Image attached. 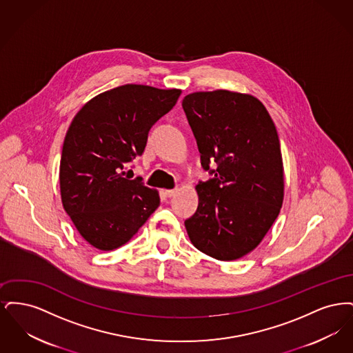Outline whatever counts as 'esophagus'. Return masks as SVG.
Segmentation results:
<instances>
[{"instance_id":"34e87169","label":"esophagus","mask_w":353,"mask_h":353,"mask_svg":"<svg viewBox=\"0 0 353 353\" xmlns=\"http://www.w3.org/2000/svg\"><path fill=\"white\" fill-rule=\"evenodd\" d=\"M177 192H179V188H174V189H167L164 193L167 197H173Z\"/></svg>"}]
</instances>
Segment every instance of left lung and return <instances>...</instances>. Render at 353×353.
<instances>
[{"mask_svg": "<svg viewBox=\"0 0 353 353\" xmlns=\"http://www.w3.org/2000/svg\"><path fill=\"white\" fill-rule=\"evenodd\" d=\"M183 108L214 177L196 186L199 208L185 228L190 242L219 261L252 252L278 217L285 196L279 137L262 101L228 90L186 95ZM214 161L217 170H210Z\"/></svg>", "mask_w": 353, "mask_h": 353, "instance_id": "obj_1", "label": "left lung"}]
</instances>
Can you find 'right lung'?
I'll use <instances>...</instances> for the list:
<instances>
[{
  "instance_id": "obj_1",
  "label": "right lung",
  "mask_w": 353,
  "mask_h": 353,
  "mask_svg": "<svg viewBox=\"0 0 353 353\" xmlns=\"http://www.w3.org/2000/svg\"><path fill=\"white\" fill-rule=\"evenodd\" d=\"M180 95L177 88L124 84L87 101L72 119L61 156V197L95 249L123 246L159 208V192L130 180L125 169L143 154L152 125Z\"/></svg>"
}]
</instances>
